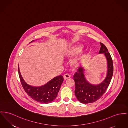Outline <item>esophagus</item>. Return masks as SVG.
I'll return each mask as SVG.
<instances>
[{"mask_svg": "<svg viewBox=\"0 0 128 128\" xmlns=\"http://www.w3.org/2000/svg\"><path fill=\"white\" fill-rule=\"evenodd\" d=\"M71 77V76L68 74H66L64 75V80H66V79H68L69 78H70Z\"/></svg>", "mask_w": 128, "mask_h": 128, "instance_id": "obj_1", "label": "esophagus"}]
</instances>
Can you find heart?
<instances>
[{"mask_svg": "<svg viewBox=\"0 0 128 128\" xmlns=\"http://www.w3.org/2000/svg\"><path fill=\"white\" fill-rule=\"evenodd\" d=\"M82 48H83L82 46H77L73 47L69 50V54L71 56H74L82 51ZM82 57L83 56L82 55L78 56V57H76L75 58H74L73 60H72V64L75 66L78 65L80 63V60L82 58Z\"/></svg>", "mask_w": 128, "mask_h": 128, "instance_id": "obj_1", "label": "heart"}]
</instances>
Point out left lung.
Segmentation results:
<instances>
[{
	"instance_id": "1",
	"label": "left lung",
	"mask_w": 128,
	"mask_h": 128,
	"mask_svg": "<svg viewBox=\"0 0 128 128\" xmlns=\"http://www.w3.org/2000/svg\"><path fill=\"white\" fill-rule=\"evenodd\" d=\"M99 54H104L107 60V74L105 79L98 84H93L86 78L84 69L80 66L74 75L75 82V94L80 102L87 104L96 102L100 99L107 89L113 75V64L111 55L105 46L100 43Z\"/></svg>"
}]
</instances>
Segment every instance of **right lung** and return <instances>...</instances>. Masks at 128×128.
<instances>
[{"label": "right lung", "mask_w": 128, "mask_h": 128, "mask_svg": "<svg viewBox=\"0 0 128 128\" xmlns=\"http://www.w3.org/2000/svg\"><path fill=\"white\" fill-rule=\"evenodd\" d=\"M34 41V40L30 43ZM18 70L22 85L26 94L31 98L42 103H49L55 100L64 82V78L62 75L54 77L44 85L34 86L28 84L24 80L21 74L19 66Z\"/></svg>", "instance_id": "obj_1"}]
</instances>
